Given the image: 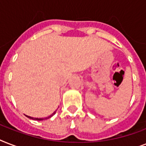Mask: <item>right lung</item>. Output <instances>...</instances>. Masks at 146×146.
<instances>
[{"label":"right lung","mask_w":146,"mask_h":146,"mask_svg":"<svg viewBox=\"0 0 146 146\" xmlns=\"http://www.w3.org/2000/svg\"><path fill=\"white\" fill-rule=\"evenodd\" d=\"M56 111H55L54 112V113H53L52 114H51V115L48 116V117H44V118H36V117H30V116H27V115H26V117H27L30 118V119H33V120H46V119H48V118L51 117H52V116L54 115V114H55V113H56Z\"/></svg>","instance_id":"obj_1"}]
</instances>
